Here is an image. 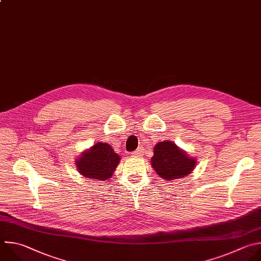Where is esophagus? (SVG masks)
Returning <instances> with one entry per match:
<instances>
[{"label": "esophagus", "instance_id": "34e87169", "mask_svg": "<svg viewBox=\"0 0 261 261\" xmlns=\"http://www.w3.org/2000/svg\"><path fill=\"white\" fill-rule=\"evenodd\" d=\"M131 154H132L133 156H139V155H141V154H142V149H141V148H137L136 150L132 151V152H131Z\"/></svg>", "mask_w": 261, "mask_h": 261}]
</instances>
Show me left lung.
Instances as JSON below:
<instances>
[{"instance_id": "1", "label": "left lung", "mask_w": 261, "mask_h": 261, "mask_svg": "<svg viewBox=\"0 0 261 261\" xmlns=\"http://www.w3.org/2000/svg\"><path fill=\"white\" fill-rule=\"evenodd\" d=\"M151 165L163 179H179L189 175L196 166V160L188 156L171 141L159 142L153 148Z\"/></svg>"}]
</instances>
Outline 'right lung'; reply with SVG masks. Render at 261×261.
<instances>
[{
    "instance_id": "right-lung-1",
    "label": "right lung",
    "mask_w": 261,
    "mask_h": 261,
    "mask_svg": "<svg viewBox=\"0 0 261 261\" xmlns=\"http://www.w3.org/2000/svg\"><path fill=\"white\" fill-rule=\"evenodd\" d=\"M120 162L112 146L108 143H96L82 154L76 161V167L84 177L106 180L111 178Z\"/></svg>"
}]
</instances>
